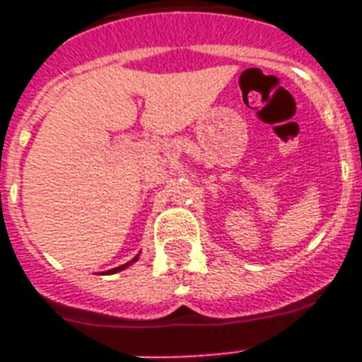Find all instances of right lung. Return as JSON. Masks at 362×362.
Returning <instances> with one entry per match:
<instances>
[{
    "mask_svg": "<svg viewBox=\"0 0 362 362\" xmlns=\"http://www.w3.org/2000/svg\"><path fill=\"white\" fill-rule=\"evenodd\" d=\"M136 259H139V255H136V257H133V259H131L129 263H125V264H122V267H116V269L109 270V272H118V270H124V269H125V267H129V264H131V263H135Z\"/></svg>",
    "mask_w": 362,
    "mask_h": 362,
    "instance_id": "1",
    "label": "right lung"
}]
</instances>
